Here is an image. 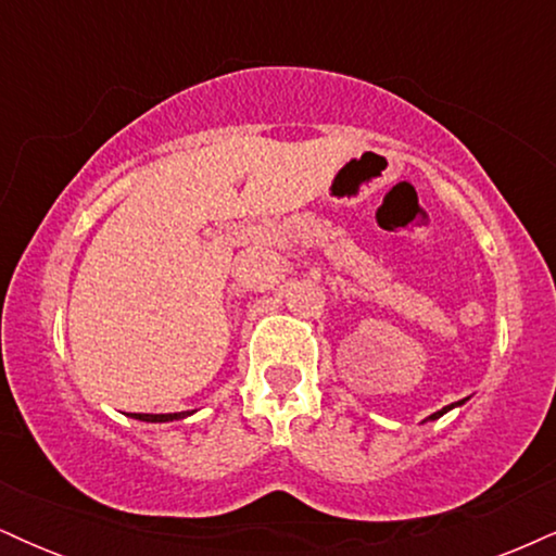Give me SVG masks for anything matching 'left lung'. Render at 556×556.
Listing matches in <instances>:
<instances>
[{
  "label": "left lung",
  "mask_w": 556,
  "mask_h": 556,
  "mask_svg": "<svg viewBox=\"0 0 556 556\" xmlns=\"http://www.w3.org/2000/svg\"><path fill=\"white\" fill-rule=\"evenodd\" d=\"M463 402H465V400H457V402H452V405H446V407H442V410H439V413H433V416H431V420H433V418H439V416H444V413H446V410H452V407H455V405H463Z\"/></svg>",
  "instance_id": "8db88e82"
}]
</instances>
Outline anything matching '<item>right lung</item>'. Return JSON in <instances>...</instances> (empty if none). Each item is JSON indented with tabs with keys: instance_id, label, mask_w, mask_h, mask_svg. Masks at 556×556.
Here are the masks:
<instances>
[{
	"instance_id": "add662e5",
	"label": "right lung",
	"mask_w": 556,
	"mask_h": 556,
	"mask_svg": "<svg viewBox=\"0 0 556 556\" xmlns=\"http://www.w3.org/2000/svg\"><path fill=\"white\" fill-rule=\"evenodd\" d=\"M188 413H162V416H151V413H132V418L149 420V424H167V420H180Z\"/></svg>"
}]
</instances>
